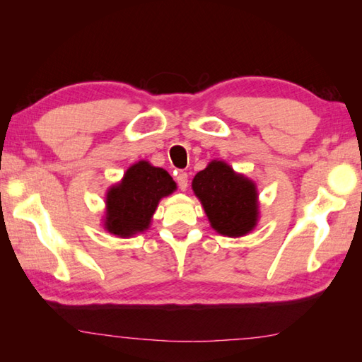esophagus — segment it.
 <instances>
[{
    "instance_id": "esophagus-1",
    "label": "esophagus",
    "mask_w": 362,
    "mask_h": 362,
    "mask_svg": "<svg viewBox=\"0 0 362 362\" xmlns=\"http://www.w3.org/2000/svg\"><path fill=\"white\" fill-rule=\"evenodd\" d=\"M177 185H179V188L182 191H187V188H188V174L187 173H180L179 175H177Z\"/></svg>"
}]
</instances>
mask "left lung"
<instances>
[{"label":"left lung","instance_id":"1","mask_svg":"<svg viewBox=\"0 0 362 362\" xmlns=\"http://www.w3.org/2000/svg\"><path fill=\"white\" fill-rule=\"evenodd\" d=\"M193 191L218 233L236 238L255 228L258 222L255 183L236 174L224 161L213 160L204 171H199L193 179Z\"/></svg>","mask_w":362,"mask_h":362}]
</instances>
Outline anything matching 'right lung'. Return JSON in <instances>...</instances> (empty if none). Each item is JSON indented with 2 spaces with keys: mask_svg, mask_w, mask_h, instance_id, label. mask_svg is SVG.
<instances>
[{
  "mask_svg": "<svg viewBox=\"0 0 362 362\" xmlns=\"http://www.w3.org/2000/svg\"><path fill=\"white\" fill-rule=\"evenodd\" d=\"M175 188L173 177L163 168L138 161L127 169L119 183L107 191L104 228L121 238L144 232L160 199Z\"/></svg>",
  "mask_w": 362,
  "mask_h": 362,
  "instance_id": "add662e5",
  "label": "right lung"
}]
</instances>
